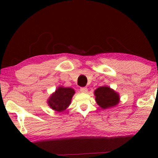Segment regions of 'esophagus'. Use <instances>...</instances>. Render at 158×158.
Returning a JSON list of instances; mask_svg holds the SVG:
<instances>
[{"instance_id": "obj_1", "label": "esophagus", "mask_w": 158, "mask_h": 158, "mask_svg": "<svg viewBox=\"0 0 158 158\" xmlns=\"http://www.w3.org/2000/svg\"><path fill=\"white\" fill-rule=\"evenodd\" d=\"M81 93H87L88 92V88L85 87L81 88Z\"/></svg>"}]
</instances>
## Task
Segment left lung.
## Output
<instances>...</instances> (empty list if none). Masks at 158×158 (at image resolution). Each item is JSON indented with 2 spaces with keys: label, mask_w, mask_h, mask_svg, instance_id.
I'll return each mask as SVG.
<instances>
[{
  "label": "left lung",
  "mask_w": 158,
  "mask_h": 158,
  "mask_svg": "<svg viewBox=\"0 0 158 158\" xmlns=\"http://www.w3.org/2000/svg\"><path fill=\"white\" fill-rule=\"evenodd\" d=\"M96 101L101 109H109L117 106L120 101L119 94L109 86H101L94 90Z\"/></svg>",
  "instance_id": "obj_1"
}]
</instances>
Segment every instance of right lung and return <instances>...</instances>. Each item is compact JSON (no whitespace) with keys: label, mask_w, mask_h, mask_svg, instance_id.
<instances>
[{"label":"right lung","mask_w":158,"mask_h":158,"mask_svg":"<svg viewBox=\"0 0 158 158\" xmlns=\"http://www.w3.org/2000/svg\"><path fill=\"white\" fill-rule=\"evenodd\" d=\"M75 93L72 88L60 86L47 99V104L54 111H64L70 106Z\"/></svg>","instance_id":"add662e5"}]
</instances>
